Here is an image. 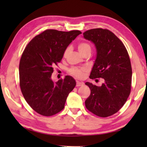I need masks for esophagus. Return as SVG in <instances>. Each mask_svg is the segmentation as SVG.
Masks as SVG:
<instances>
[{
    "label": "esophagus",
    "instance_id": "34e87169",
    "mask_svg": "<svg viewBox=\"0 0 147 147\" xmlns=\"http://www.w3.org/2000/svg\"><path fill=\"white\" fill-rule=\"evenodd\" d=\"M83 85H84L83 82H79V81H76V87H80Z\"/></svg>",
    "mask_w": 147,
    "mask_h": 147
}]
</instances>
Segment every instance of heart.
Returning a JSON list of instances; mask_svg holds the SVG:
<instances>
[{
    "mask_svg": "<svg viewBox=\"0 0 147 147\" xmlns=\"http://www.w3.org/2000/svg\"><path fill=\"white\" fill-rule=\"evenodd\" d=\"M77 48L81 54L91 53V47L90 44L87 43L86 41H81L79 42L77 45ZM70 51V47H67L64 50L63 56L64 58L67 56L68 54ZM88 72V68L87 67H73L69 69V73L72 75L78 78H82L85 76V74Z\"/></svg>",
    "mask_w": 147,
    "mask_h": 147,
    "instance_id": "b5f03b06",
    "label": "heart"
}]
</instances>
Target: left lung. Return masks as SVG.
Instances as JSON below:
<instances>
[{
    "label": "left lung",
    "instance_id": "1",
    "mask_svg": "<svg viewBox=\"0 0 147 147\" xmlns=\"http://www.w3.org/2000/svg\"><path fill=\"white\" fill-rule=\"evenodd\" d=\"M96 49V58L89 78H103L101 86L86 82L91 94L86 108L94 115L107 117L117 112L131 91V62L127 50L120 39L108 29L94 28L83 33Z\"/></svg>",
    "mask_w": 147,
    "mask_h": 147
}]
</instances>
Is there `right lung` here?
Listing matches in <instances>:
<instances>
[{
    "label": "right lung",
    "instance_id": "right-lung-1",
    "mask_svg": "<svg viewBox=\"0 0 147 147\" xmlns=\"http://www.w3.org/2000/svg\"><path fill=\"white\" fill-rule=\"evenodd\" d=\"M82 32L47 29L32 39L25 47L19 63V86L24 99L34 110L49 117L64 108L76 82L66 76L54 82V67L63 58L64 50Z\"/></svg>",
    "mask_w": 147,
    "mask_h": 147
}]
</instances>
